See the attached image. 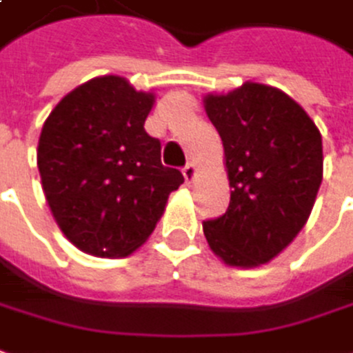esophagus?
I'll return each instance as SVG.
<instances>
[{
  "label": "esophagus",
  "mask_w": 353,
  "mask_h": 353,
  "mask_svg": "<svg viewBox=\"0 0 353 353\" xmlns=\"http://www.w3.org/2000/svg\"><path fill=\"white\" fill-rule=\"evenodd\" d=\"M195 176H196L195 164H187V166L183 168V177H185L187 183H191V181L195 179Z\"/></svg>",
  "instance_id": "34e87169"
}]
</instances>
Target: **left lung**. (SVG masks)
<instances>
[{"label": "left lung", "mask_w": 353, "mask_h": 353, "mask_svg": "<svg viewBox=\"0 0 353 353\" xmlns=\"http://www.w3.org/2000/svg\"><path fill=\"white\" fill-rule=\"evenodd\" d=\"M205 110L224 145L230 207L203 222L210 249L232 267L265 265L307 222L323 181V139L282 90L245 83L207 96Z\"/></svg>", "instance_id": "1"}]
</instances>
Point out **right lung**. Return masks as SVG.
<instances>
[{"label":"right lung","mask_w":353,"mask_h":353,"mask_svg":"<svg viewBox=\"0 0 353 353\" xmlns=\"http://www.w3.org/2000/svg\"><path fill=\"white\" fill-rule=\"evenodd\" d=\"M154 96L121 77H98L57 104L38 141V170L65 237L96 257H125L183 183L162 166L160 141L145 131Z\"/></svg>","instance_id":"add662e5"}]
</instances>
